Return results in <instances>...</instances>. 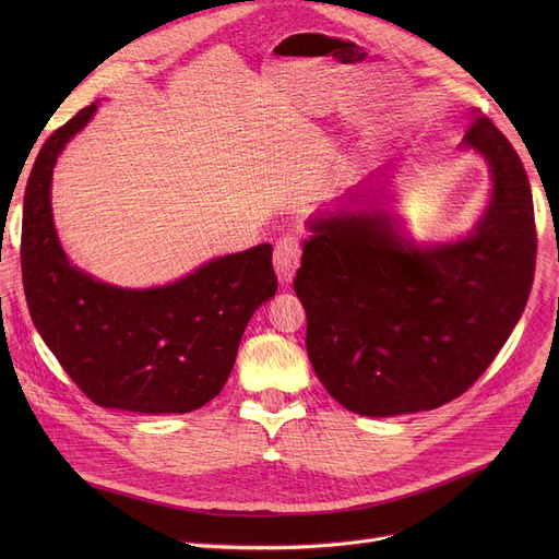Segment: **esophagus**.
<instances>
[{"label":"esophagus","mask_w":559,"mask_h":559,"mask_svg":"<svg viewBox=\"0 0 559 559\" xmlns=\"http://www.w3.org/2000/svg\"><path fill=\"white\" fill-rule=\"evenodd\" d=\"M301 262V240L297 233H285L274 247V270L281 283H289L295 278Z\"/></svg>","instance_id":"esophagus-1"}]
</instances>
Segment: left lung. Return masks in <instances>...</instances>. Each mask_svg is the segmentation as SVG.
Returning a JSON list of instances; mask_svg holds the SVG:
<instances>
[{
  "mask_svg": "<svg viewBox=\"0 0 559 559\" xmlns=\"http://www.w3.org/2000/svg\"><path fill=\"white\" fill-rule=\"evenodd\" d=\"M464 146L493 179L476 233L455 245L399 242L380 215L312 222L295 292L326 392L367 417L435 409L472 388L525 308L535 278L533 192L510 140L480 108Z\"/></svg>",
  "mask_w": 559,
  "mask_h": 559,
  "instance_id": "left-lung-1",
  "label": "left lung"
}]
</instances>
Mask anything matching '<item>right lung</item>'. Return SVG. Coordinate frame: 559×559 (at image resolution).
<instances>
[{
    "label": "right lung",
    "mask_w": 559,
    "mask_h": 559,
    "mask_svg": "<svg viewBox=\"0 0 559 559\" xmlns=\"http://www.w3.org/2000/svg\"><path fill=\"white\" fill-rule=\"evenodd\" d=\"M95 110L97 104L85 106L56 129L28 174L20 245L28 312L93 403L142 415L192 413L222 392L251 314L276 295L272 245L217 258L171 285L138 292L72 267L51 222V169Z\"/></svg>",
    "instance_id": "obj_1"
}]
</instances>
